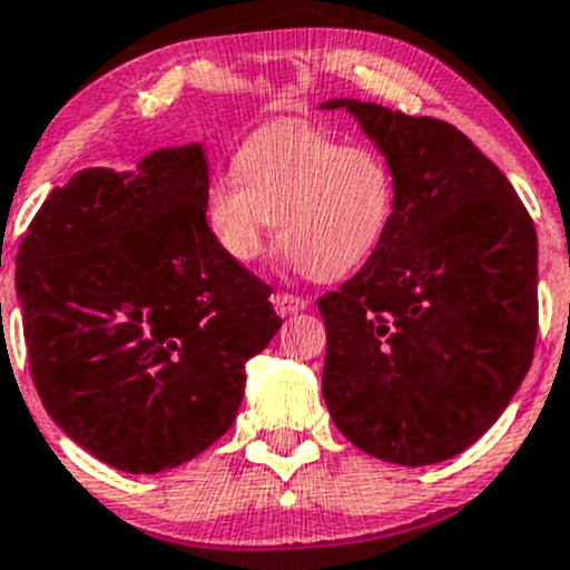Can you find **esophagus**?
I'll use <instances>...</instances> for the list:
<instances>
[{
    "label": "esophagus",
    "mask_w": 570,
    "mask_h": 570,
    "mask_svg": "<svg viewBox=\"0 0 570 570\" xmlns=\"http://www.w3.org/2000/svg\"><path fill=\"white\" fill-rule=\"evenodd\" d=\"M273 308L278 316H292V314H299V311L308 308V299L299 297V295H289V292H278V295H273Z\"/></svg>",
    "instance_id": "obj_1"
}]
</instances>
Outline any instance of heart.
I'll use <instances>...</instances> for the list:
<instances>
[{
	"mask_svg": "<svg viewBox=\"0 0 570 570\" xmlns=\"http://www.w3.org/2000/svg\"><path fill=\"white\" fill-rule=\"evenodd\" d=\"M235 173L205 191V222L237 265L259 259L275 235L295 271L330 281L354 273L379 252L397 210L390 161L367 146H341L303 124H278L248 137Z\"/></svg>",
	"mask_w": 570,
	"mask_h": 570,
	"instance_id": "obj_1",
	"label": "heart"
}]
</instances>
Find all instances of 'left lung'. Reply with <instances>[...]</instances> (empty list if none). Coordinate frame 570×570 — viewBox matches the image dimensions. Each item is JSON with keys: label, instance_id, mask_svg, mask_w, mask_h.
I'll return each mask as SVG.
<instances>
[{"label": "left lung", "instance_id": "left-lung-1", "mask_svg": "<svg viewBox=\"0 0 570 570\" xmlns=\"http://www.w3.org/2000/svg\"><path fill=\"white\" fill-rule=\"evenodd\" d=\"M397 210L354 278L318 299L322 395L356 449L433 465L476 443L528 376L539 333V240L509 178L460 132L360 99Z\"/></svg>", "mask_w": 570, "mask_h": 570}]
</instances>
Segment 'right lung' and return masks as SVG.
Listing matches in <instances>:
<instances>
[{"mask_svg": "<svg viewBox=\"0 0 570 570\" xmlns=\"http://www.w3.org/2000/svg\"><path fill=\"white\" fill-rule=\"evenodd\" d=\"M203 142L86 167L23 235L16 292L37 395L127 473L184 465L233 428L246 362L278 333L271 286L216 246Z\"/></svg>", "mask_w": 570, "mask_h": 570, "instance_id": "right-lung-1", "label": "right lung"}]
</instances>
